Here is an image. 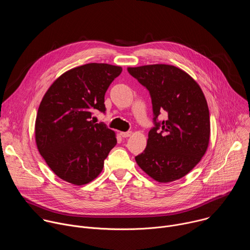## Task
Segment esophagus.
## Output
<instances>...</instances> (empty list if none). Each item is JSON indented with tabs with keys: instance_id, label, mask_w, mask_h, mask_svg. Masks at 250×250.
I'll return each instance as SVG.
<instances>
[{
	"instance_id": "1",
	"label": "esophagus",
	"mask_w": 250,
	"mask_h": 250,
	"mask_svg": "<svg viewBox=\"0 0 250 250\" xmlns=\"http://www.w3.org/2000/svg\"><path fill=\"white\" fill-rule=\"evenodd\" d=\"M131 133H132L131 131H126V132H124V131H123V132H121V135H122L123 137H129V136L131 135Z\"/></svg>"
}]
</instances>
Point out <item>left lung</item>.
<instances>
[{
	"label": "left lung",
	"mask_w": 250,
	"mask_h": 250,
	"mask_svg": "<svg viewBox=\"0 0 250 250\" xmlns=\"http://www.w3.org/2000/svg\"><path fill=\"white\" fill-rule=\"evenodd\" d=\"M127 71L149 91L155 122L146 149L135 161L157 182L181 179L208 146L210 124L205 95L188 73L173 65L128 67ZM164 111L167 120L157 123V117Z\"/></svg>",
	"instance_id": "8db88e82"
}]
</instances>
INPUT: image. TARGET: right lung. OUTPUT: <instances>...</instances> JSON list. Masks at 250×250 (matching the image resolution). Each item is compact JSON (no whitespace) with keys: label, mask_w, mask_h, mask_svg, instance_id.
<instances>
[{"label":"right lung","mask_w":250,"mask_h":250,"mask_svg":"<svg viewBox=\"0 0 250 250\" xmlns=\"http://www.w3.org/2000/svg\"><path fill=\"white\" fill-rule=\"evenodd\" d=\"M123 68L88 63L59 76L44 94L35 120L38 149L60 179L85 185L99 176L117 145L116 132L96 124L94 111L104 112V94Z\"/></svg>","instance_id":"right-lung-1"}]
</instances>
